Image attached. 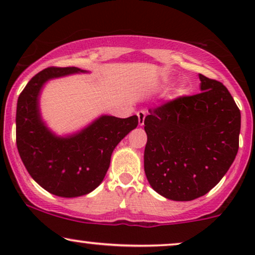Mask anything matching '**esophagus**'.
I'll return each mask as SVG.
<instances>
[{
  "label": "esophagus",
  "instance_id": "34e87169",
  "mask_svg": "<svg viewBox=\"0 0 255 255\" xmlns=\"http://www.w3.org/2000/svg\"><path fill=\"white\" fill-rule=\"evenodd\" d=\"M146 114H147V111H146V110H139L138 113H137L139 125H144V121H145Z\"/></svg>",
  "mask_w": 255,
  "mask_h": 255
}]
</instances>
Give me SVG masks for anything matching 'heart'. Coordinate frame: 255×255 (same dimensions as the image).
Listing matches in <instances>:
<instances>
[{"instance_id":"b5f03b06","label":"heart","mask_w":255,"mask_h":255,"mask_svg":"<svg viewBox=\"0 0 255 255\" xmlns=\"http://www.w3.org/2000/svg\"><path fill=\"white\" fill-rule=\"evenodd\" d=\"M177 92H179V93H183V92H184V88H183V87H179V89H177Z\"/></svg>"}]
</instances>
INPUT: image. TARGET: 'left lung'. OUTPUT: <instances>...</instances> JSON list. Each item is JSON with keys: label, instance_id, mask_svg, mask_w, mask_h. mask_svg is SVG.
<instances>
[{"label": "left lung", "instance_id": "1", "mask_svg": "<svg viewBox=\"0 0 255 255\" xmlns=\"http://www.w3.org/2000/svg\"><path fill=\"white\" fill-rule=\"evenodd\" d=\"M201 93L149 109L144 169L156 193L193 201L225 175L239 148L240 110L228 88L200 74Z\"/></svg>", "mask_w": 255, "mask_h": 255}]
</instances>
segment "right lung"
I'll return each mask as SVG.
<instances>
[{"label": "right lung", "mask_w": 255, "mask_h": 255, "mask_svg": "<svg viewBox=\"0 0 255 255\" xmlns=\"http://www.w3.org/2000/svg\"><path fill=\"white\" fill-rule=\"evenodd\" d=\"M85 72L76 67H48L27 82L16 111V144L31 177L48 193L61 197L89 194L102 182L114 149L137 128L138 117L101 116L78 133L58 137L40 118L39 94L44 83Z\"/></svg>", "instance_id": "right-lung-1"}]
</instances>
